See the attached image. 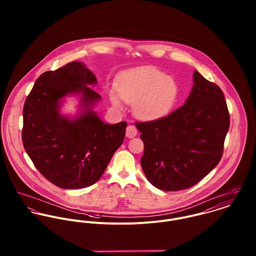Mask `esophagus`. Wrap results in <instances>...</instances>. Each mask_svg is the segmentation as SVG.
I'll return each mask as SVG.
<instances>
[{
	"label": "esophagus",
	"mask_w": 256,
	"mask_h": 256,
	"mask_svg": "<svg viewBox=\"0 0 256 256\" xmlns=\"http://www.w3.org/2000/svg\"><path fill=\"white\" fill-rule=\"evenodd\" d=\"M137 135V129L133 125H128L126 128V136L128 138H134Z\"/></svg>",
	"instance_id": "34e87169"
}]
</instances>
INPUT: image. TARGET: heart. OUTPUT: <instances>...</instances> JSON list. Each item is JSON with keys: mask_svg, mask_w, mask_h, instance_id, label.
<instances>
[{"mask_svg": "<svg viewBox=\"0 0 256 256\" xmlns=\"http://www.w3.org/2000/svg\"><path fill=\"white\" fill-rule=\"evenodd\" d=\"M120 94L111 92L110 100L121 108V100L133 106L134 115L143 121H154L170 114L178 96V82L152 67L131 69L122 74L116 82Z\"/></svg>", "mask_w": 256, "mask_h": 256, "instance_id": "b5f03b06", "label": "heart"}]
</instances>
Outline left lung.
I'll use <instances>...</instances> for the list:
<instances>
[{"instance_id":"left-lung-1","label":"left lung","mask_w":256,"mask_h":256,"mask_svg":"<svg viewBox=\"0 0 256 256\" xmlns=\"http://www.w3.org/2000/svg\"><path fill=\"white\" fill-rule=\"evenodd\" d=\"M136 127L145 146L141 166L146 180L160 190L178 191L199 182L219 164L230 115L222 90L195 71L184 106Z\"/></svg>"}]
</instances>
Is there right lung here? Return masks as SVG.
<instances>
[{"mask_svg": "<svg viewBox=\"0 0 256 256\" xmlns=\"http://www.w3.org/2000/svg\"><path fill=\"white\" fill-rule=\"evenodd\" d=\"M98 80L82 62L42 74L24 106L22 143L40 174L64 189L92 185L122 145L127 123H104L94 110L102 96L88 86ZM79 102L74 114L62 112L66 98Z\"/></svg>", "mask_w": 256, "mask_h": 256, "instance_id": "1", "label": "right lung"}]
</instances>
